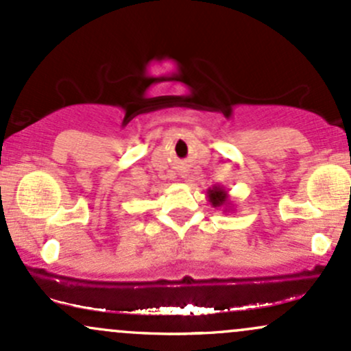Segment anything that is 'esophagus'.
Wrapping results in <instances>:
<instances>
[{"label":"esophagus","mask_w":351,"mask_h":351,"mask_svg":"<svg viewBox=\"0 0 351 351\" xmlns=\"http://www.w3.org/2000/svg\"><path fill=\"white\" fill-rule=\"evenodd\" d=\"M181 178L188 180V175H186V171H181Z\"/></svg>","instance_id":"1"}]
</instances>
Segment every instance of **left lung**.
Listing matches in <instances>:
<instances>
[{
    "mask_svg": "<svg viewBox=\"0 0 351 351\" xmlns=\"http://www.w3.org/2000/svg\"><path fill=\"white\" fill-rule=\"evenodd\" d=\"M208 199L213 208H223L224 213H228L232 208L231 203H229L228 189L224 186H219V184L208 189Z\"/></svg>",
    "mask_w": 351,
    "mask_h": 351,
    "instance_id": "1",
    "label": "left lung"
}]
</instances>
